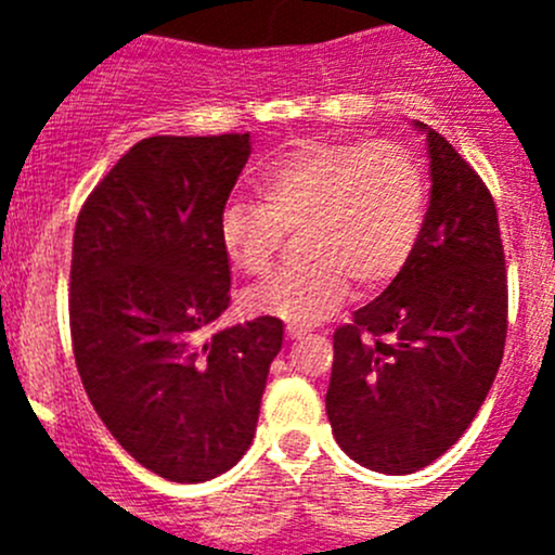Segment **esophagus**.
<instances>
[{
	"instance_id": "obj_1",
	"label": "esophagus",
	"mask_w": 555,
	"mask_h": 555,
	"mask_svg": "<svg viewBox=\"0 0 555 555\" xmlns=\"http://www.w3.org/2000/svg\"><path fill=\"white\" fill-rule=\"evenodd\" d=\"M306 333H309V330H306L304 324H287V338H304Z\"/></svg>"
}]
</instances>
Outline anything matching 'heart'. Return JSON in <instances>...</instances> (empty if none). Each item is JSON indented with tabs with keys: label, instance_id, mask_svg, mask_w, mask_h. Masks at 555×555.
I'll list each match as a JSON object with an SVG mask.
<instances>
[{
	"label": "heart",
	"instance_id": "obj_1",
	"mask_svg": "<svg viewBox=\"0 0 555 555\" xmlns=\"http://www.w3.org/2000/svg\"><path fill=\"white\" fill-rule=\"evenodd\" d=\"M260 204L231 201L217 236L233 268L266 273L287 233L304 228L309 266L244 295L251 317L313 324L338 309L351 282L389 284L411 260L427 215L422 164L397 144L304 142L260 171Z\"/></svg>",
	"mask_w": 555,
	"mask_h": 555
}]
</instances>
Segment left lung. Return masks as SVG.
Masks as SVG:
<instances>
[{"instance_id": "1", "label": "left lung", "mask_w": 555, "mask_h": 555, "mask_svg": "<svg viewBox=\"0 0 555 555\" xmlns=\"http://www.w3.org/2000/svg\"><path fill=\"white\" fill-rule=\"evenodd\" d=\"M427 131L429 209L408 266L333 335L324 397L338 446L408 475L456 443L483 405L507 335V271L483 179Z\"/></svg>"}]
</instances>
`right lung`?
Wrapping results in <instances>:
<instances>
[{"label": "right lung", "mask_w": 555, "mask_h": 555, "mask_svg": "<svg viewBox=\"0 0 555 555\" xmlns=\"http://www.w3.org/2000/svg\"><path fill=\"white\" fill-rule=\"evenodd\" d=\"M249 153V133L142 139L75 225L77 373L112 438L173 483L217 478L244 456L282 349V319L209 333L231 304L217 220Z\"/></svg>", "instance_id": "obj_1"}]
</instances>
